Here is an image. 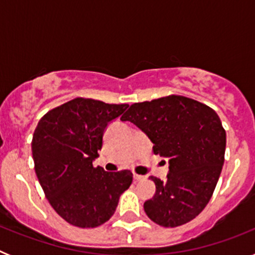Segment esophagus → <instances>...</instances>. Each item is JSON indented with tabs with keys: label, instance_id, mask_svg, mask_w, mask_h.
I'll list each match as a JSON object with an SVG mask.
<instances>
[{
	"label": "esophagus",
	"instance_id": "34e87169",
	"mask_svg": "<svg viewBox=\"0 0 255 255\" xmlns=\"http://www.w3.org/2000/svg\"><path fill=\"white\" fill-rule=\"evenodd\" d=\"M134 179L136 180V181H141V180H145V176H143V175H138V173H134Z\"/></svg>",
	"mask_w": 255,
	"mask_h": 255
}]
</instances>
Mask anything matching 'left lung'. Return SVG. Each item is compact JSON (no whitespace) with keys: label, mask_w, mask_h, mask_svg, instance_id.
<instances>
[{"label":"left lung","mask_w":255,"mask_h":255,"mask_svg":"<svg viewBox=\"0 0 255 255\" xmlns=\"http://www.w3.org/2000/svg\"><path fill=\"white\" fill-rule=\"evenodd\" d=\"M136 125L153 143V152L168 158L167 179L150 176L155 193L144 202L148 217L176 227L206 208L220 179L226 132L211 107L181 96L134 103L121 117Z\"/></svg>","instance_id":"1"}]
</instances>
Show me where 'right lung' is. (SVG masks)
Returning <instances> with one entry per match:
<instances>
[{
    "mask_svg": "<svg viewBox=\"0 0 255 255\" xmlns=\"http://www.w3.org/2000/svg\"><path fill=\"white\" fill-rule=\"evenodd\" d=\"M129 105L75 98L44 115L33 135L35 173L52 208L74 226H101L112 217L129 189V170L93 167L108 124Z\"/></svg>",
    "mask_w": 255,
    "mask_h": 255,
    "instance_id": "right-lung-1",
    "label": "right lung"
}]
</instances>
